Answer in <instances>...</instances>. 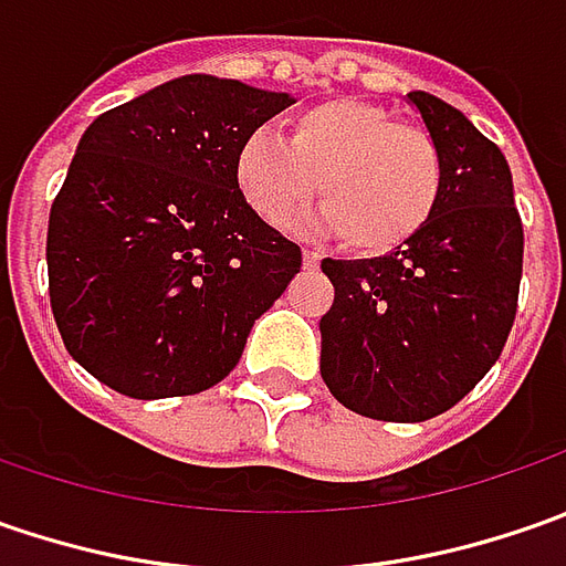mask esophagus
Listing matches in <instances>:
<instances>
[{
  "label": "esophagus",
  "instance_id": "34e87169",
  "mask_svg": "<svg viewBox=\"0 0 566 566\" xmlns=\"http://www.w3.org/2000/svg\"><path fill=\"white\" fill-rule=\"evenodd\" d=\"M302 261H305V268H317L321 264V254L315 249H305L302 251Z\"/></svg>",
  "mask_w": 566,
  "mask_h": 566
}]
</instances>
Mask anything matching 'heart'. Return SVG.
I'll use <instances>...</instances> for the list:
<instances>
[{
	"mask_svg": "<svg viewBox=\"0 0 566 566\" xmlns=\"http://www.w3.org/2000/svg\"><path fill=\"white\" fill-rule=\"evenodd\" d=\"M242 201L271 227H290L321 195L308 227L337 232L356 251H390L431 220L444 191L434 138L361 99H324L298 113L286 142L249 132L232 157Z\"/></svg>",
	"mask_w": 566,
	"mask_h": 566,
	"instance_id": "1",
	"label": "heart"
}]
</instances>
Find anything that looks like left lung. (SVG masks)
<instances>
[{
	"mask_svg": "<svg viewBox=\"0 0 566 566\" xmlns=\"http://www.w3.org/2000/svg\"><path fill=\"white\" fill-rule=\"evenodd\" d=\"M406 99L441 150V201L384 258L321 261L334 283L321 378L346 409L380 422L434 419L489 375L523 276V223L501 147L434 94Z\"/></svg>",
	"mask_w": 566,
	"mask_h": 566,
	"instance_id": "1",
	"label": "left lung"
}]
</instances>
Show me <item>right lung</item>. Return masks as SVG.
<instances>
[{"mask_svg": "<svg viewBox=\"0 0 566 566\" xmlns=\"http://www.w3.org/2000/svg\"><path fill=\"white\" fill-rule=\"evenodd\" d=\"M290 94L182 75L87 125L46 229L69 356L135 400L188 397L242 359L302 268L232 182L239 142Z\"/></svg>", "mask_w": 566, "mask_h": 566, "instance_id": "add662e5", "label": "right lung"}]
</instances>
